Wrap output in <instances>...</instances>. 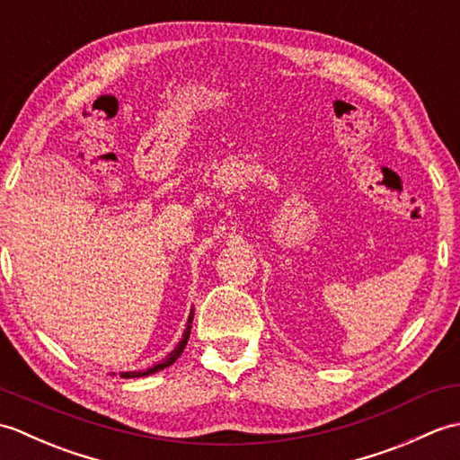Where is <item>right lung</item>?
Returning a JSON list of instances; mask_svg holds the SVG:
<instances>
[{
	"mask_svg": "<svg viewBox=\"0 0 460 460\" xmlns=\"http://www.w3.org/2000/svg\"><path fill=\"white\" fill-rule=\"evenodd\" d=\"M191 322H193V308L190 310L188 326H185V330H183V336H181V340L178 341V346H175V349H173V351H170V354L165 356V358L160 361V364H155V366H152V367H148V369H140V371H122L120 377H124V379L144 377V376H152V374H155V371H160V369H164V367H170V366L173 364V361L181 356V351H183L185 344H188L190 334H191Z\"/></svg>",
	"mask_w": 460,
	"mask_h": 460,
	"instance_id": "add662e5",
	"label": "right lung"
}]
</instances>
